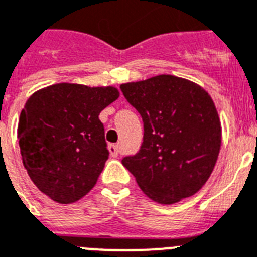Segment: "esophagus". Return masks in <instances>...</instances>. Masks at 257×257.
I'll return each mask as SVG.
<instances>
[{
    "label": "esophagus",
    "instance_id": "1",
    "mask_svg": "<svg viewBox=\"0 0 257 257\" xmlns=\"http://www.w3.org/2000/svg\"><path fill=\"white\" fill-rule=\"evenodd\" d=\"M108 151L111 154L112 158H116L119 154V149H118V145H108Z\"/></svg>",
    "mask_w": 257,
    "mask_h": 257
}]
</instances>
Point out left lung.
I'll list each match as a JSON object with an SVG mask.
<instances>
[{
    "label": "left lung",
    "instance_id": "obj_1",
    "mask_svg": "<svg viewBox=\"0 0 257 257\" xmlns=\"http://www.w3.org/2000/svg\"><path fill=\"white\" fill-rule=\"evenodd\" d=\"M143 119L138 154L122 161L151 200L174 204L192 196L213 171L221 124L212 98L202 86L162 74L120 85Z\"/></svg>",
    "mask_w": 257,
    "mask_h": 257
}]
</instances>
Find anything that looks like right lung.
<instances>
[{
  "mask_svg": "<svg viewBox=\"0 0 257 257\" xmlns=\"http://www.w3.org/2000/svg\"><path fill=\"white\" fill-rule=\"evenodd\" d=\"M118 96L114 86L67 82L29 96L17 130L22 163L51 200L71 204L95 186L108 159L99 114Z\"/></svg>",
  "mask_w": 257,
  "mask_h": 257,
  "instance_id": "add662e5",
  "label": "right lung"
}]
</instances>
